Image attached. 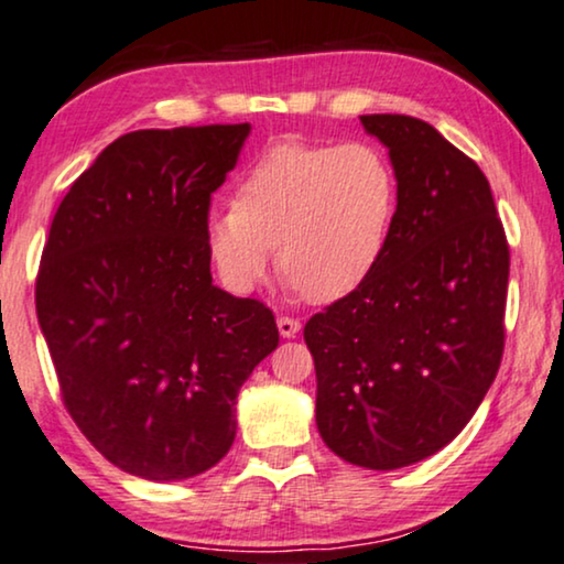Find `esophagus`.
I'll return each instance as SVG.
<instances>
[{
    "mask_svg": "<svg viewBox=\"0 0 564 564\" xmlns=\"http://www.w3.org/2000/svg\"><path fill=\"white\" fill-rule=\"evenodd\" d=\"M300 318H292V316H280L276 318V328H280V334L284 336V339H292L300 332Z\"/></svg>",
    "mask_w": 564,
    "mask_h": 564,
    "instance_id": "obj_1",
    "label": "esophagus"
}]
</instances>
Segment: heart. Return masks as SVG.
Here are the masks:
<instances>
[{
  "label": "heart",
  "mask_w": 564,
  "mask_h": 564,
  "mask_svg": "<svg viewBox=\"0 0 564 564\" xmlns=\"http://www.w3.org/2000/svg\"><path fill=\"white\" fill-rule=\"evenodd\" d=\"M397 173L378 148L284 139L212 204L204 243L228 288L253 290L276 264L313 303H334L376 272L397 215Z\"/></svg>",
  "instance_id": "b5f03b06"
}]
</instances>
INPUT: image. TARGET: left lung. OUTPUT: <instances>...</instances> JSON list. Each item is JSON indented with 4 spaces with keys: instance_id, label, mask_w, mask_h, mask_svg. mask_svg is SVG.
Masks as SVG:
<instances>
[{
    "instance_id": "obj_1",
    "label": "left lung",
    "mask_w": 564,
    "mask_h": 564,
    "mask_svg": "<svg viewBox=\"0 0 564 564\" xmlns=\"http://www.w3.org/2000/svg\"><path fill=\"white\" fill-rule=\"evenodd\" d=\"M389 148L397 215L376 272L305 324L316 425L336 456L391 471L471 420L506 349L510 248L487 175L427 121L360 116Z\"/></svg>"
}]
</instances>
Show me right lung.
<instances>
[{
  "label": "right lung",
  "instance_id": "add662e5",
  "mask_svg": "<svg viewBox=\"0 0 564 564\" xmlns=\"http://www.w3.org/2000/svg\"><path fill=\"white\" fill-rule=\"evenodd\" d=\"M248 123L139 129L58 204L35 313L75 425L119 469L178 481L236 441V401L280 345L261 300L212 284L204 217Z\"/></svg>",
  "mask_w": 564,
  "mask_h": 564
}]
</instances>
